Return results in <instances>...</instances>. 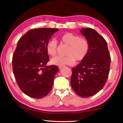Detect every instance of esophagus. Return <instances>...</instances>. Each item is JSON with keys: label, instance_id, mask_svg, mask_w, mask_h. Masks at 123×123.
I'll return each mask as SVG.
<instances>
[{"label": "esophagus", "instance_id": "1", "mask_svg": "<svg viewBox=\"0 0 123 123\" xmlns=\"http://www.w3.org/2000/svg\"><path fill=\"white\" fill-rule=\"evenodd\" d=\"M63 67V66H59V69H61V68H62Z\"/></svg>", "mask_w": 123, "mask_h": 123}]
</instances>
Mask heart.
Returning a JSON list of instances; mask_svg holds the SVG:
<instances>
[{"label": "heart", "mask_w": 123, "mask_h": 123, "mask_svg": "<svg viewBox=\"0 0 123 123\" xmlns=\"http://www.w3.org/2000/svg\"><path fill=\"white\" fill-rule=\"evenodd\" d=\"M62 42L69 45L67 51L66 56H56L51 60V63L54 65L62 66L70 65L76 61H81L88 54L89 43L87 39L80 37L78 35L70 32L63 34L60 37ZM48 53L51 56L56 55L57 52V43L54 39H50L47 44Z\"/></svg>", "instance_id": "heart-1"}]
</instances>
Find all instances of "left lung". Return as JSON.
Wrapping results in <instances>:
<instances>
[{
	"mask_svg": "<svg viewBox=\"0 0 123 123\" xmlns=\"http://www.w3.org/2000/svg\"><path fill=\"white\" fill-rule=\"evenodd\" d=\"M89 43V50L84 59L72 68L71 86L82 98L89 97L100 91L109 76L111 57L105 39L93 29L80 30Z\"/></svg>",
	"mask_w": 123,
	"mask_h": 123,
	"instance_id": "obj_1",
	"label": "left lung"
}]
</instances>
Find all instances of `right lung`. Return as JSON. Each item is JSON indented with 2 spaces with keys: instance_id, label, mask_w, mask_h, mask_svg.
Returning a JSON list of instances; mask_svg holds the SVG:
<instances>
[{
  "instance_id": "add662e5",
  "label": "right lung",
  "mask_w": 123,
  "mask_h": 123,
  "mask_svg": "<svg viewBox=\"0 0 123 123\" xmlns=\"http://www.w3.org/2000/svg\"><path fill=\"white\" fill-rule=\"evenodd\" d=\"M58 29L29 30L19 41L12 57V68L20 89L31 98L41 99L51 91L57 66H47L49 61L47 44Z\"/></svg>"
}]
</instances>
